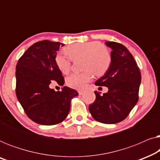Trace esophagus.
Here are the masks:
<instances>
[{
  "mask_svg": "<svg viewBox=\"0 0 160 160\" xmlns=\"http://www.w3.org/2000/svg\"><path fill=\"white\" fill-rule=\"evenodd\" d=\"M84 93V91H78V95H82Z\"/></svg>",
  "mask_w": 160,
  "mask_h": 160,
  "instance_id": "obj_1",
  "label": "esophagus"
}]
</instances>
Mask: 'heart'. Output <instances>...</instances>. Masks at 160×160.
I'll return each mask as SVG.
<instances>
[{
  "label": "heart",
  "mask_w": 160,
  "mask_h": 160,
  "mask_svg": "<svg viewBox=\"0 0 160 160\" xmlns=\"http://www.w3.org/2000/svg\"><path fill=\"white\" fill-rule=\"evenodd\" d=\"M65 51L69 57L58 53L55 57V63L62 73H69L72 60L83 58V68L86 71L79 73H73L67 78V84L71 88L84 89L87 84L93 78L103 76L108 71L111 63V56L107 48L99 41L76 43L65 47Z\"/></svg>",
  "instance_id": "heart-1"
}]
</instances>
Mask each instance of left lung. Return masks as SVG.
<instances>
[{"label":"left lung","mask_w":160,"mask_h":160,"mask_svg":"<svg viewBox=\"0 0 160 160\" xmlns=\"http://www.w3.org/2000/svg\"><path fill=\"white\" fill-rule=\"evenodd\" d=\"M106 44L112 49L111 66L95 84L107 87L108 91L102 95L95 91L96 99L89 110L96 121L116 124L123 121L136 105L141 74L136 61L124 45L113 41H106Z\"/></svg>","instance_id":"1"}]
</instances>
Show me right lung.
<instances>
[{"label":"right lung","mask_w":160,"mask_h":160,"mask_svg":"<svg viewBox=\"0 0 160 160\" xmlns=\"http://www.w3.org/2000/svg\"><path fill=\"white\" fill-rule=\"evenodd\" d=\"M64 44L48 40L35 43L19 58L16 66V95L28 117L42 125L62 122L68 114L72 98L78 94L64 87L54 91L49 84L65 83L55 63L60 47Z\"/></svg>","instance_id":"right-lung-1"}]
</instances>
